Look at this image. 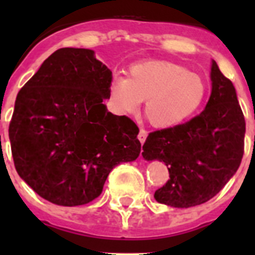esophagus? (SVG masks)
<instances>
[{
  "instance_id": "34e87169",
  "label": "esophagus",
  "mask_w": 255,
  "mask_h": 255,
  "mask_svg": "<svg viewBox=\"0 0 255 255\" xmlns=\"http://www.w3.org/2000/svg\"><path fill=\"white\" fill-rule=\"evenodd\" d=\"M138 139H139V141L143 144L144 141H145V139H147V131H145L144 129H140V131H139V134H138Z\"/></svg>"
}]
</instances>
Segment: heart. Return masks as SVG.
<instances>
[{
  "instance_id": "1",
  "label": "heart",
  "mask_w": 255,
  "mask_h": 255,
  "mask_svg": "<svg viewBox=\"0 0 255 255\" xmlns=\"http://www.w3.org/2000/svg\"><path fill=\"white\" fill-rule=\"evenodd\" d=\"M206 94L207 85L199 75L167 61L135 64L129 78L116 75L110 83V101L116 114H136L147 100L145 115L159 129L189 120L203 105Z\"/></svg>"
}]
</instances>
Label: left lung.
<instances>
[{"label":"left lung","mask_w":255,"mask_h":255,"mask_svg":"<svg viewBox=\"0 0 255 255\" xmlns=\"http://www.w3.org/2000/svg\"><path fill=\"white\" fill-rule=\"evenodd\" d=\"M212 93L204 111L181 125L153 131L143 145L147 161L164 162L170 179L155 190L158 203L175 208L199 206L235 175L244 154L245 119L230 79L215 60Z\"/></svg>","instance_id":"obj_1"}]
</instances>
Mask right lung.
<instances>
[{
	"instance_id": "right-lung-1",
	"label": "right lung",
	"mask_w": 255,
	"mask_h": 255,
	"mask_svg": "<svg viewBox=\"0 0 255 255\" xmlns=\"http://www.w3.org/2000/svg\"><path fill=\"white\" fill-rule=\"evenodd\" d=\"M111 80L94 51L60 48L17 93L8 128L15 168L51 203H89L112 168L139 157L138 126L103 103Z\"/></svg>"
}]
</instances>
